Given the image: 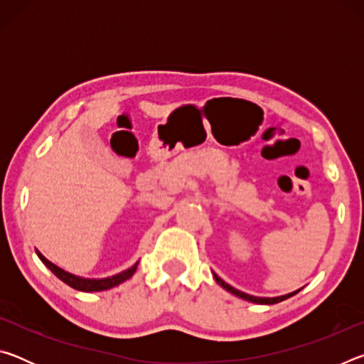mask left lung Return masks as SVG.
I'll list each match as a JSON object with an SVG mask.
<instances>
[{"label": "left lung", "instance_id": "left-lung-1", "mask_svg": "<svg viewBox=\"0 0 364 364\" xmlns=\"http://www.w3.org/2000/svg\"><path fill=\"white\" fill-rule=\"evenodd\" d=\"M213 278H215V281H217L221 287L226 289L228 292H231L232 295H236V297H239V299L247 300V301H252V304H258V305H274V304H279V301L286 300V299H289V297H292V295H295V294H297V292L300 291V289H299V291L289 292V294H286V295H279V297H257V295H250V294H245V292H242V291H237L236 287L230 286V284H228V282H225L223 279H221L218 274L213 273Z\"/></svg>", "mask_w": 364, "mask_h": 364}]
</instances>
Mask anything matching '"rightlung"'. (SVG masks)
I'll list each match as a JSON object with an SVG mask.
<instances>
[{"instance_id":"obj_1","label":"right lung","mask_w":364,"mask_h":364,"mask_svg":"<svg viewBox=\"0 0 364 364\" xmlns=\"http://www.w3.org/2000/svg\"><path fill=\"white\" fill-rule=\"evenodd\" d=\"M36 255H38V258L43 263H45L46 268L53 271L54 276H58V278L63 282H65L67 286H70L72 289H77V291H82V292L109 291V289L122 284V282H125L127 279L132 278V276L134 274V271H136V268H138V263H139V262H136L133 267L123 269V271H120V273H117L114 276H109V278H97L96 279V278H82V276L72 274V273H69V271L59 268L58 264L49 262L40 250H36Z\"/></svg>"}]
</instances>
